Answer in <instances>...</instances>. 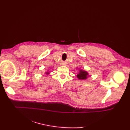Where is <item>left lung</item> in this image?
Segmentation results:
<instances>
[{
    "mask_svg": "<svg viewBox=\"0 0 130 130\" xmlns=\"http://www.w3.org/2000/svg\"><path fill=\"white\" fill-rule=\"evenodd\" d=\"M79 71L80 73L78 74V75H77V77H78V79H82V80L86 79L88 75V73L87 72V71L82 70H80Z\"/></svg>",
    "mask_w": 130,
    "mask_h": 130,
    "instance_id": "obj_1",
    "label": "left lung"
}]
</instances>
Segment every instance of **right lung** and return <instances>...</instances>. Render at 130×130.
Segmentation results:
<instances>
[{
    "mask_svg": "<svg viewBox=\"0 0 130 130\" xmlns=\"http://www.w3.org/2000/svg\"><path fill=\"white\" fill-rule=\"evenodd\" d=\"M46 74H49V73L48 72H46Z\"/></svg>",
    "mask_w": 130,
    "mask_h": 130,
    "instance_id": "obj_1",
    "label": "right lung"
}]
</instances>
